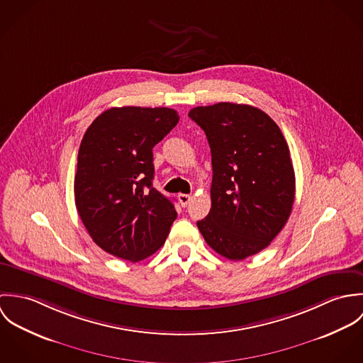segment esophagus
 Segmentation results:
<instances>
[{"instance_id":"1","label":"esophagus","mask_w":363,"mask_h":363,"mask_svg":"<svg viewBox=\"0 0 363 363\" xmlns=\"http://www.w3.org/2000/svg\"><path fill=\"white\" fill-rule=\"evenodd\" d=\"M177 199H179L180 204H182L183 207H186V206L190 203L191 196H190V194H179V196H177Z\"/></svg>"}]
</instances>
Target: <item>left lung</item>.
I'll return each instance as SVG.
<instances>
[{"mask_svg": "<svg viewBox=\"0 0 363 363\" xmlns=\"http://www.w3.org/2000/svg\"><path fill=\"white\" fill-rule=\"evenodd\" d=\"M189 117L206 133L212 157L211 209L197 226L229 259L264 250L285 226L295 201V172L275 121L249 104L199 106Z\"/></svg>", "mask_w": 363, "mask_h": 363, "instance_id": "obj_1", "label": "left lung"}]
</instances>
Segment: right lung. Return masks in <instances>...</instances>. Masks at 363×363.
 Listing matches in <instances>:
<instances>
[{"mask_svg": "<svg viewBox=\"0 0 363 363\" xmlns=\"http://www.w3.org/2000/svg\"><path fill=\"white\" fill-rule=\"evenodd\" d=\"M177 123L173 108L124 106L88 127L78 151L75 206L106 253L137 262L164 243L177 212L152 186V148Z\"/></svg>", "mask_w": 363, "mask_h": 363, "instance_id": "right-lung-1", "label": "right lung"}]
</instances>
